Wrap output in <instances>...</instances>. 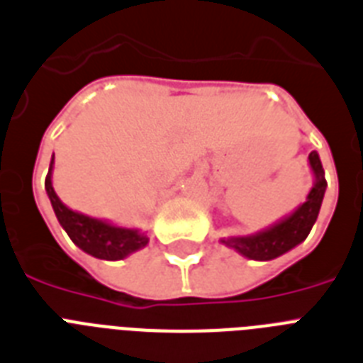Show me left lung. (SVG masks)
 I'll list each match as a JSON object with an SVG mask.
<instances>
[{"label": "left lung", "mask_w": 363, "mask_h": 363, "mask_svg": "<svg viewBox=\"0 0 363 363\" xmlns=\"http://www.w3.org/2000/svg\"><path fill=\"white\" fill-rule=\"evenodd\" d=\"M308 162L313 173V186L302 205L261 231L244 235V237L222 238L220 242L253 261H270L287 253L289 250L296 248L300 242H304L313 223L317 222L326 191L325 169H323L317 151L309 152Z\"/></svg>", "instance_id": "obj_1"}]
</instances>
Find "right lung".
I'll use <instances>...</instances> for the list:
<instances>
[{"mask_svg": "<svg viewBox=\"0 0 363 363\" xmlns=\"http://www.w3.org/2000/svg\"><path fill=\"white\" fill-rule=\"evenodd\" d=\"M52 173H54V155L50 162L48 175H46V194L50 197L52 208H54L55 216H57L61 228L67 231L70 240L89 253L96 259H106V261H119V259L128 257L130 253L138 250L145 248L149 244V237L140 229L132 228H121L108 220H100V218L87 216L78 211H72L65 205L57 197L52 184Z\"/></svg>", "mask_w": 363, "mask_h": 363, "instance_id": "add662e5", "label": "right lung"}]
</instances>
